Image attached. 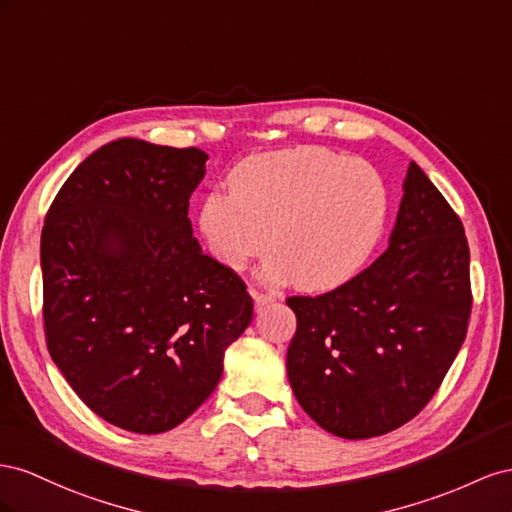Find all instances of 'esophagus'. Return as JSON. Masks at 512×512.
<instances>
[{"mask_svg":"<svg viewBox=\"0 0 512 512\" xmlns=\"http://www.w3.org/2000/svg\"><path fill=\"white\" fill-rule=\"evenodd\" d=\"M253 300L257 304V309H264V306L274 302V296L272 294H259V291H253Z\"/></svg>","mask_w":512,"mask_h":512,"instance_id":"1","label":"esophagus"}]
</instances>
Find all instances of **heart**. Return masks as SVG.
Masks as SVG:
<instances>
[{"mask_svg":"<svg viewBox=\"0 0 512 512\" xmlns=\"http://www.w3.org/2000/svg\"><path fill=\"white\" fill-rule=\"evenodd\" d=\"M231 193L201 201L199 231L231 270L274 248L268 272L304 291L347 283L384 236L390 193L362 158L317 145L244 158L229 173Z\"/></svg>","mask_w":512,"mask_h":512,"instance_id":"heart-1","label":"heart"}]
</instances>
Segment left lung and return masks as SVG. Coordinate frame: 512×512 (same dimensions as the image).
Returning <instances> with one entry per match:
<instances>
[{"label":"left lung","mask_w":512,"mask_h":512,"mask_svg":"<svg viewBox=\"0 0 512 512\" xmlns=\"http://www.w3.org/2000/svg\"><path fill=\"white\" fill-rule=\"evenodd\" d=\"M287 377L321 429L367 440L399 429L440 388L472 311L459 216L416 163L384 255L324 296H294Z\"/></svg>","instance_id":"1"}]
</instances>
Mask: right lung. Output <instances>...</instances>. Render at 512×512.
Masks as SVG:
<instances>
[{
	"label": "right lung",
	"instance_id": "1",
	"mask_svg": "<svg viewBox=\"0 0 512 512\" xmlns=\"http://www.w3.org/2000/svg\"><path fill=\"white\" fill-rule=\"evenodd\" d=\"M206 160L111 141L72 171L42 227L49 354L94 414L133 433L191 416L253 319L240 276L193 238L188 199Z\"/></svg>",
	"mask_w": 512,
	"mask_h": 512
}]
</instances>
